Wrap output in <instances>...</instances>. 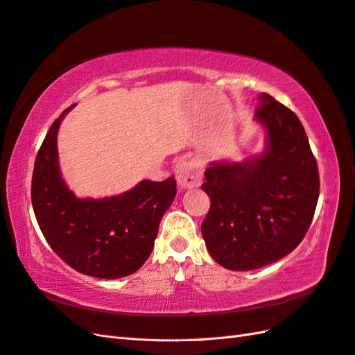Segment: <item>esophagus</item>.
I'll return each mask as SVG.
<instances>
[{
    "label": "esophagus",
    "instance_id": "34e87169",
    "mask_svg": "<svg viewBox=\"0 0 355 355\" xmlns=\"http://www.w3.org/2000/svg\"><path fill=\"white\" fill-rule=\"evenodd\" d=\"M202 172L204 168L201 162L193 159H183L177 163L175 166V175L178 186L184 189L198 187L202 181Z\"/></svg>",
    "mask_w": 355,
    "mask_h": 355
}]
</instances>
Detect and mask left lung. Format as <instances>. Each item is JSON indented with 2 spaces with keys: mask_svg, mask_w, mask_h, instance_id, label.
I'll return each instance as SVG.
<instances>
[{
  "mask_svg": "<svg viewBox=\"0 0 355 355\" xmlns=\"http://www.w3.org/2000/svg\"><path fill=\"white\" fill-rule=\"evenodd\" d=\"M255 119L266 127V151L245 163L215 162L201 186L210 196L202 237L230 270L259 269L292 252L319 198L318 163L298 116L263 94Z\"/></svg>",
  "mask_w": 355,
  "mask_h": 355,
  "instance_id": "left-lung-1",
  "label": "left lung"
}]
</instances>
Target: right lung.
<instances>
[{
	"label": "right lung",
	"mask_w": 355,
	"mask_h": 355,
	"mask_svg": "<svg viewBox=\"0 0 355 355\" xmlns=\"http://www.w3.org/2000/svg\"><path fill=\"white\" fill-rule=\"evenodd\" d=\"M72 107L53 122L36 155L33 210L48 245L66 265L96 278L125 277L150 257L162 216L177 195L175 180H144L119 196L78 200L57 163V131Z\"/></svg>",
	"instance_id": "right-lung-1"
}]
</instances>
